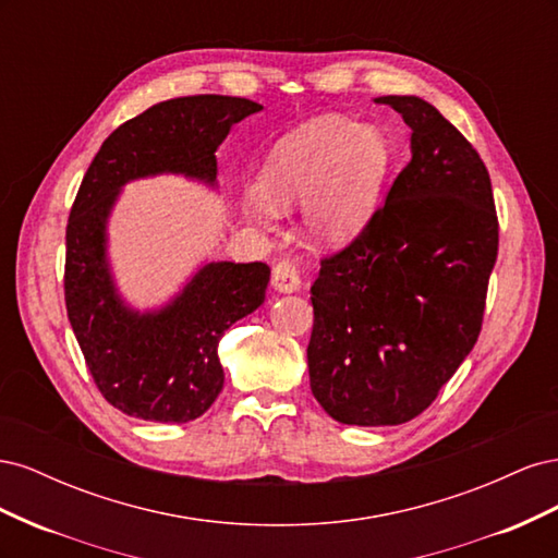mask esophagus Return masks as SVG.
Listing matches in <instances>:
<instances>
[{
	"label": "esophagus",
	"mask_w": 558,
	"mask_h": 558,
	"mask_svg": "<svg viewBox=\"0 0 558 558\" xmlns=\"http://www.w3.org/2000/svg\"><path fill=\"white\" fill-rule=\"evenodd\" d=\"M272 286H275V291H279V293H295V291H300L302 281H300V275H298L295 265L289 263V260L277 263L275 269H272Z\"/></svg>",
	"instance_id": "34e87169"
}]
</instances>
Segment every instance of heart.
<instances>
[{"mask_svg": "<svg viewBox=\"0 0 558 558\" xmlns=\"http://www.w3.org/2000/svg\"><path fill=\"white\" fill-rule=\"evenodd\" d=\"M396 150L384 130L344 116H318L279 137L263 158L260 195L244 197V214L269 226L272 208L302 199V226L326 244L347 242L373 218ZM270 204L267 206L264 199Z\"/></svg>", "mask_w": 558, "mask_h": 558, "instance_id": "obj_1", "label": "heart"}]
</instances>
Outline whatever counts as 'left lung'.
Wrapping results in <instances>:
<instances>
[{
    "label": "left lung",
    "instance_id": "8db88e82",
    "mask_svg": "<svg viewBox=\"0 0 558 558\" xmlns=\"http://www.w3.org/2000/svg\"><path fill=\"white\" fill-rule=\"evenodd\" d=\"M375 102L410 125L412 160L312 286L310 386L347 426H398L428 408L477 342L498 256L477 150L426 99Z\"/></svg>",
    "mask_w": 558,
    "mask_h": 558
}]
</instances>
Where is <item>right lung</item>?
I'll return each mask as SVG.
<instances>
[{
  "instance_id": "add662e5",
  "label": "right lung",
  "mask_w": 558,
  "mask_h": 558,
  "mask_svg": "<svg viewBox=\"0 0 558 558\" xmlns=\"http://www.w3.org/2000/svg\"><path fill=\"white\" fill-rule=\"evenodd\" d=\"M263 107L244 97L167 99L97 150L66 223L64 302L99 393L128 416L189 424L223 388L218 342L265 302V263H205L162 307L134 310L113 279L109 218L130 181L177 174L216 189V148Z\"/></svg>"
}]
</instances>
